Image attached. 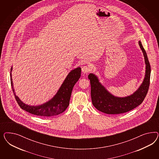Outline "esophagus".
<instances>
[{
  "label": "esophagus",
  "instance_id": "obj_1",
  "mask_svg": "<svg viewBox=\"0 0 159 159\" xmlns=\"http://www.w3.org/2000/svg\"><path fill=\"white\" fill-rule=\"evenodd\" d=\"M82 72L83 73H87L92 71V68L88 66H84L82 68Z\"/></svg>",
  "mask_w": 159,
  "mask_h": 159
}]
</instances>
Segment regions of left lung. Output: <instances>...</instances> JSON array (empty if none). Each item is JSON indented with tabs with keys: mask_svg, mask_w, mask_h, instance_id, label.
<instances>
[{
	"mask_svg": "<svg viewBox=\"0 0 159 159\" xmlns=\"http://www.w3.org/2000/svg\"><path fill=\"white\" fill-rule=\"evenodd\" d=\"M139 45L144 56L146 70L143 81L132 94L124 97L114 96L108 92L96 75L88 76L91 84V97L93 105L98 111L107 114H119L134 109L144 100L150 84L151 68L146 52L140 41Z\"/></svg>",
	"mask_w": 159,
	"mask_h": 159,
	"instance_id": "left-lung-1",
	"label": "left lung"
}]
</instances>
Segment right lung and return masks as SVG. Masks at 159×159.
Wrapping results in <instances>:
<instances>
[{
  "instance_id": "add662e5",
  "label": "right lung",
  "mask_w": 159,
  "mask_h": 159,
  "mask_svg": "<svg viewBox=\"0 0 159 159\" xmlns=\"http://www.w3.org/2000/svg\"><path fill=\"white\" fill-rule=\"evenodd\" d=\"M13 67L10 69V82L15 98L21 109L30 114L40 116H57L66 110L69 105V101L73 88L81 76V68L77 67L68 73L61 86L56 94L49 101L39 106H30L24 103L17 96L13 87L11 76Z\"/></svg>"
}]
</instances>
